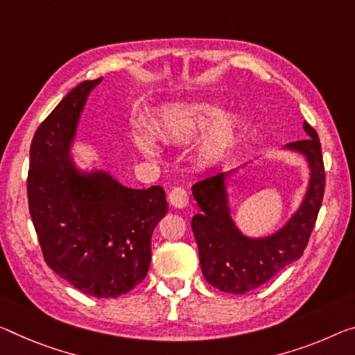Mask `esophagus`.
Instances as JSON below:
<instances>
[{"mask_svg": "<svg viewBox=\"0 0 355 355\" xmlns=\"http://www.w3.org/2000/svg\"><path fill=\"white\" fill-rule=\"evenodd\" d=\"M168 200L174 208H185L189 205V193L182 187H174L168 195Z\"/></svg>", "mask_w": 355, "mask_h": 355, "instance_id": "obj_1", "label": "esophagus"}]
</instances>
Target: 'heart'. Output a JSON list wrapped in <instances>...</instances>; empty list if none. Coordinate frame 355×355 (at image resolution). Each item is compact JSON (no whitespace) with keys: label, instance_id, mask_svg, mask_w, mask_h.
Returning a JSON list of instances; mask_svg holds the SVG:
<instances>
[{"label":"heart","instance_id":"heart-1","mask_svg":"<svg viewBox=\"0 0 355 355\" xmlns=\"http://www.w3.org/2000/svg\"><path fill=\"white\" fill-rule=\"evenodd\" d=\"M219 112L220 109L211 101L174 103L160 112L159 121L154 125V133L157 138L168 143H185L203 132L211 123L196 146L198 162L205 166H211L227 155L236 139V123L230 116L216 119ZM135 141L147 155H157L159 152L157 139L147 130H138L135 133Z\"/></svg>","mask_w":355,"mask_h":355}]
</instances>
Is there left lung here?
Returning a JSON list of instances; mask_svg holds the SVG:
<instances>
[{
    "mask_svg": "<svg viewBox=\"0 0 355 355\" xmlns=\"http://www.w3.org/2000/svg\"><path fill=\"white\" fill-rule=\"evenodd\" d=\"M308 138L286 146L298 152L309 166L303 201L279 230L261 238L246 236L234 223L228 205L227 179L238 170L220 173L193 184V198L201 212L192 219L205 279L227 293H246L268 282L303 255L324 198L325 171L319 136L303 122Z\"/></svg>",
    "mask_w": 355,
    "mask_h": 355,
    "instance_id": "left-lung-1",
    "label": "left lung"
}]
</instances>
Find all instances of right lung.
I'll return each mask as SVG.
<instances>
[{
  "label": "right lung",
  "instance_id": "add662e5",
  "mask_svg": "<svg viewBox=\"0 0 355 355\" xmlns=\"http://www.w3.org/2000/svg\"><path fill=\"white\" fill-rule=\"evenodd\" d=\"M101 79L80 83L36 130L26 189L46 263L87 295L116 298L146 277L168 205L160 185L130 189L106 171L76 166L71 144Z\"/></svg>",
  "mask_w": 355,
  "mask_h": 355
}]
</instances>
